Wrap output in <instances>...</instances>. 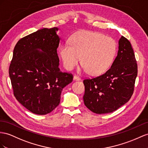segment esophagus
Here are the masks:
<instances>
[{
    "label": "esophagus",
    "mask_w": 148,
    "mask_h": 148,
    "mask_svg": "<svg viewBox=\"0 0 148 148\" xmlns=\"http://www.w3.org/2000/svg\"><path fill=\"white\" fill-rule=\"evenodd\" d=\"M74 81H81V78L79 77V76H77V75H74Z\"/></svg>",
    "instance_id": "34e87169"
}]
</instances>
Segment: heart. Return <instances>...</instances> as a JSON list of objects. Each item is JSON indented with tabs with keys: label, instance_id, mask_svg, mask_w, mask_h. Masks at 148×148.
<instances>
[{
	"label": "heart",
	"instance_id": "1",
	"mask_svg": "<svg viewBox=\"0 0 148 148\" xmlns=\"http://www.w3.org/2000/svg\"><path fill=\"white\" fill-rule=\"evenodd\" d=\"M116 41L103 34L89 31H79L71 37L70 44L60 47V54L66 69H74L81 62L82 71L97 75L106 71L114 59Z\"/></svg>",
	"mask_w": 148,
	"mask_h": 148
}]
</instances>
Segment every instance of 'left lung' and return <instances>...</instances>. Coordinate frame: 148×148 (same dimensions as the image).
I'll return each instance as SVG.
<instances>
[{"instance_id":"8db88e82","label":"left lung","mask_w":148,"mask_h":148,"mask_svg":"<svg viewBox=\"0 0 148 148\" xmlns=\"http://www.w3.org/2000/svg\"><path fill=\"white\" fill-rule=\"evenodd\" d=\"M138 65L130 42L123 36L110 69L103 75L85 79L86 106L96 114L110 113L130 99L134 91Z\"/></svg>"}]
</instances>
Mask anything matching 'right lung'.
I'll list each match as a JSON object with an SVG mask.
<instances>
[{
  "label": "right lung",
  "instance_id": "right-lung-1",
  "mask_svg": "<svg viewBox=\"0 0 148 148\" xmlns=\"http://www.w3.org/2000/svg\"><path fill=\"white\" fill-rule=\"evenodd\" d=\"M59 28H43L22 38L14 47L9 77L17 100L39 115L50 113L59 104L62 89L73 81L60 71L57 53Z\"/></svg>",
  "mask_w": 148,
  "mask_h": 148
}]
</instances>
